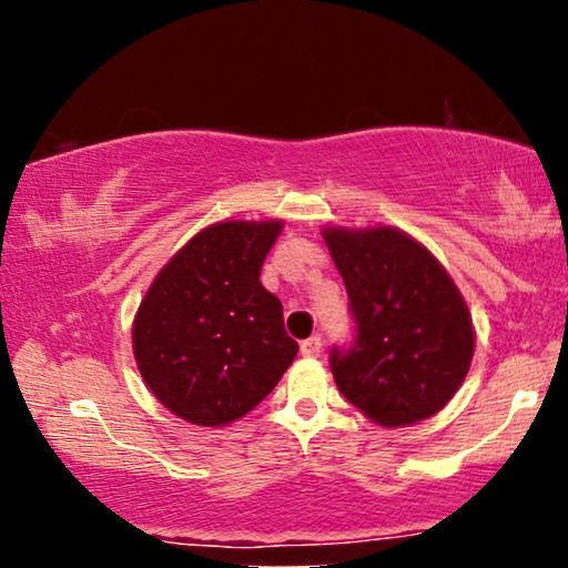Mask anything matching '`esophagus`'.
Instances as JSON below:
<instances>
[{"label":"esophagus","instance_id":"obj_1","mask_svg":"<svg viewBox=\"0 0 568 568\" xmlns=\"http://www.w3.org/2000/svg\"><path fill=\"white\" fill-rule=\"evenodd\" d=\"M300 352L305 356H321L323 354V338L321 336H310L300 344Z\"/></svg>","mask_w":568,"mask_h":568}]
</instances>
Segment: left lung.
I'll return each instance as SVG.
<instances>
[{"label":"left lung","instance_id":"obj_1","mask_svg":"<svg viewBox=\"0 0 568 568\" xmlns=\"http://www.w3.org/2000/svg\"><path fill=\"white\" fill-rule=\"evenodd\" d=\"M346 284L354 341L331 348L348 403L383 426L424 422L447 406L473 359L465 300L439 261L393 227L323 232Z\"/></svg>","mask_w":568,"mask_h":568}]
</instances>
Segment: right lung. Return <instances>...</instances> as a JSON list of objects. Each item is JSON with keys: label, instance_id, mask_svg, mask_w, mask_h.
<instances>
[{"label": "right lung", "instance_id": "obj_1", "mask_svg": "<svg viewBox=\"0 0 568 568\" xmlns=\"http://www.w3.org/2000/svg\"><path fill=\"white\" fill-rule=\"evenodd\" d=\"M282 222H220L160 271L139 305L134 356L162 406L199 426L253 410L290 367L297 341L263 290Z\"/></svg>", "mask_w": 568, "mask_h": 568}]
</instances>
